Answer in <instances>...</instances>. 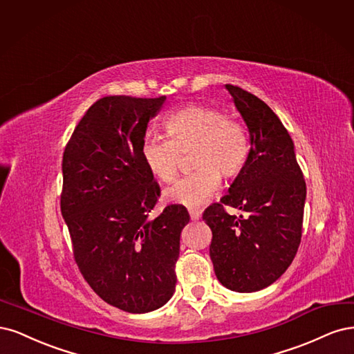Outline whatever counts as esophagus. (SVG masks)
<instances>
[{"mask_svg": "<svg viewBox=\"0 0 354 354\" xmlns=\"http://www.w3.org/2000/svg\"><path fill=\"white\" fill-rule=\"evenodd\" d=\"M201 210H198V209H191L189 210V216H191V219L192 221H198L200 218H201Z\"/></svg>", "mask_w": 354, "mask_h": 354, "instance_id": "34e87169", "label": "esophagus"}]
</instances>
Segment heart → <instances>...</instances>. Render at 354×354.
<instances>
[{
  "label": "heart",
  "instance_id": "1",
  "mask_svg": "<svg viewBox=\"0 0 354 354\" xmlns=\"http://www.w3.org/2000/svg\"><path fill=\"white\" fill-rule=\"evenodd\" d=\"M167 138L147 135L141 142L142 162L150 174L162 182H170L180 163V153L191 149L188 175L169 187V201L196 209L206 204L221 185L223 176H235L247 162L248 140L238 120L225 116L222 110L189 104L169 115L163 123Z\"/></svg>",
  "mask_w": 354,
  "mask_h": 354
}]
</instances>
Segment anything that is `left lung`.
Masks as SVG:
<instances>
[{"instance_id": "obj_1", "label": "left lung", "mask_w": 354, "mask_h": 354, "mask_svg": "<svg viewBox=\"0 0 354 354\" xmlns=\"http://www.w3.org/2000/svg\"><path fill=\"white\" fill-rule=\"evenodd\" d=\"M225 88L247 124L250 150L230 192L204 210L203 221L213 234L210 259L219 282L254 292L275 282L297 253L306 182L291 136L272 109L243 88ZM225 205L245 214L231 216Z\"/></svg>"}]
</instances>
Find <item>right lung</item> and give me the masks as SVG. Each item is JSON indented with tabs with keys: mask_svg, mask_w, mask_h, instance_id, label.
Masks as SVG:
<instances>
[{
	"mask_svg": "<svg viewBox=\"0 0 354 354\" xmlns=\"http://www.w3.org/2000/svg\"><path fill=\"white\" fill-rule=\"evenodd\" d=\"M166 97L95 101L63 153L60 207L75 261L100 297L129 313L153 312L175 292L182 204L150 212L160 187L142 162L147 124Z\"/></svg>",
	"mask_w": 354,
	"mask_h": 354,
	"instance_id": "add662e5",
	"label": "right lung"
}]
</instances>
